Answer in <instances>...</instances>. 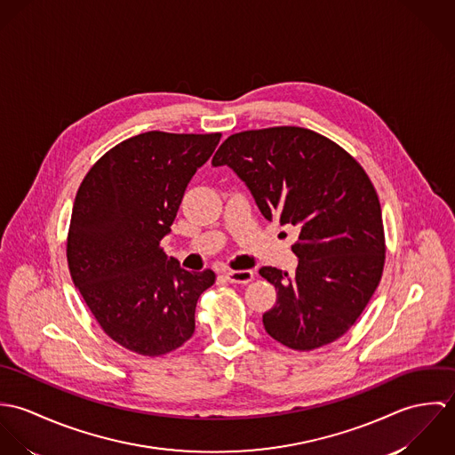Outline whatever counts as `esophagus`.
I'll list each match as a JSON object with an SVG mask.
<instances>
[{"instance_id": "esophagus-1", "label": "esophagus", "mask_w": 455, "mask_h": 455, "mask_svg": "<svg viewBox=\"0 0 455 455\" xmlns=\"http://www.w3.org/2000/svg\"><path fill=\"white\" fill-rule=\"evenodd\" d=\"M226 278L231 283H249L254 280V271L252 269H236V271H228Z\"/></svg>"}]
</instances>
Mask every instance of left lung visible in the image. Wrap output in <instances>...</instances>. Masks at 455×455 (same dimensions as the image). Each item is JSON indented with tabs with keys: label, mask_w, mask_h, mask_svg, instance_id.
I'll use <instances>...</instances> for the list:
<instances>
[{
	"label": "left lung",
	"mask_w": 455,
	"mask_h": 455,
	"mask_svg": "<svg viewBox=\"0 0 455 455\" xmlns=\"http://www.w3.org/2000/svg\"><path fill=\"white\" fill-rule=\"evenodd\" d=\"M212 164H228L267 220L299 228L296 271L259 269L276 289V303L262 315L266 332L299 352L343 336L386 262L382 208L364 168L332 140L298 126L235 132Z\"/></svg>",
	"instance_id": "8db88e82"
}]
</instances>
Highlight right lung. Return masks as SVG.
<instances>
[{
    "label": "right lung",
    "instance_id": "obj_1",
    "mask_svg": "<svg viewBox=\"0 0 455 455\" xmlns=\"http://www.w3.org/2000/svg\"><path fill=\"white\" fill-rule=\"evenodd\" d=\"M220 132L148 131L101 156L73 203L66 258L100 327L134 354L157 357L195 332L196 303L215 273L186 271L161 240L172 231L196 170Z\"/></svg>",
    "mask_w": 455,
    "mask_h": 455
}]
</instances>
